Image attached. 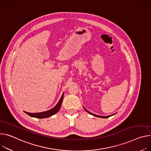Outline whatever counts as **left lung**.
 Returning a JSON list of instances; mask_svg holds the SVG:
<instances>
[{"instance_id": "1", "label": "left lung", "mask_w": 151, "mask_h": 151, "mask_svg": "<svg viewBox=\"0 0 151 151\" xmlns=\"http://www.w3.org/2000/svg\"><path fill=\"white\" fill-rule=\"evenodd\" d=\"M84 109H85V110L87 112V113H90V114H91V115H93V116H96V117H101V118H108V117H110V116H113V115H110V116H98V115H96V114H93V113H90V112H89L88 110H87V109L84 108ZM113 114V115H114Z\"/></svg>"}]
</instances>
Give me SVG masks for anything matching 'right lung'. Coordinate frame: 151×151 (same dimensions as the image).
<instances>
[{
    "instance_id": "right-lung-1",
    "label": "right lung",
    "mask_w": 151,
    "mask_h": 151,
    "mask_svg": "<svg viewBox=\"0 0 151 151\" xmlns=\"http://www.w3.org/2000/svg\"><path fill=\"white\" fill-rule=\"evenodd\" d=\"M63 97H64V93H63L61 98H60V101H58V104L55 105V106L49 109L48 111L42 112V113H28L26 111H24V113L32 117H35L38 119H43V118H47V117H50L52 115L56 114L60 110V107L61 106V104L63 101Z\"/></svg>"
}]
</instances>
